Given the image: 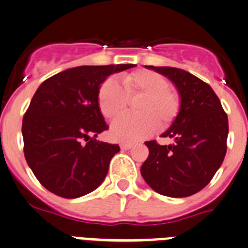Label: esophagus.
Returning a JSON list of instances; mask_svg holds the SVG:
<instances>
[{
    "mask_svg": "<svg viewBox=\"0 0 248 248\" xmlns=\"http://www.w3.org/2000/svg\"><path fill=\"white\" fill-rule=\"evenodd\" d=\"M120 146H121L122 150H129L133 147V144H131V142H122Z\"/></svg>",
    "mask_w": 248,
    "mask_h": 248,
    "instance_id": "34e87169",
    "label": "esophagus"
}]
</instances>
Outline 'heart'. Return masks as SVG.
<instances>
[{"mask_svg":"<svg viewBox=\"0 0 248 248\" xmlns=\"http://www.w3.org/2000/svg\"><path fill=\"white\" fill-rule=\"evenodd\" d=\"M140 96L136 104L139 115L116 120L110 127V138L116 141L134 142L149 137L157 126L167 128L180 111V97L169 87L168 80L147 69H138L122 77V87L110 78L98 91V107L102 115L115 120L126 111L128 98Z\"/></svg>","mask_w":248,"mask_h":248,"instance_id":"obj_1","label":"heart"}]
</instances>
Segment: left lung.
<instances>
[{"label": "left lung", "mask_w": 248, "mask_h": 248, "mask_svg": "<svg viewBox=\"0 0 248 248\" xmlns=\"http://www.w3.org/2000/svg\"><path fill=\"white\" fill-rule=\"evenodd\" d=\"M175 85L180 111L162 134L172 144L146 141L149 157L141 176L155 192L184 198L204 188L221 167L227 152L228 117L210 85L193 74L174 67L145 66Z\"/></svg>", "instance_id": "obj_1"}]
</instances>
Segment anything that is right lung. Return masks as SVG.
Wrapping results in <instances>:
<instances>
[{
  "instance_id": "1",
  "label": "right lung",
  "mask_w": 248,
  "mask_h": 248,
  "mask_svg": "<svg viewBox=\"0 0 248 248\" xmlns=\"http://www.w3.org/2000/svg\"><path fill=\"white\" fill-rule=\"evenodd\" d=\"M136 66L74 67L37 89L22 120L24 154L47 191L62 198H79L104 181L120 147L97 140L108 129L98 107V91L109 76Z\"/></svg>"
}]
</instances>
